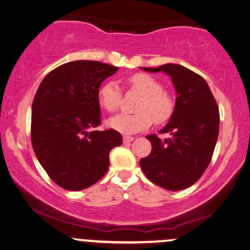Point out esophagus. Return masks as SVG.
<instances>
[{"mask_svg":"<svg viewBox=\"0 0 250 250\" xmlns=\"http://www.w3.org/2000/svg\"><path fill=\"white\" fill-rule=\"evenodd\" d=\"M134 140V138L131 137V135H124L123 137V141H124V144H129V142H132Z\"/></svg>","mask_w":250,"mask_h":250,"instance_id":"34e87169","label":"esophagus"}]
</instances>
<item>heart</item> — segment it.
Segmentation results:
<instances>
[{
  "label": "heart",
  "instance_id": "1",
  "mask_svg": "<svg viewBox=\"0 0 250 250\" xmlns=\"http://www.w3.org/2000/svg\"><path fill=\"white\" fill-rule=\"evenodd\" d=\"M126 85L141 96L134 115H118L110 118L108 124L116 131L124 134H133L148 128L153 121L163 124L172 116L174 101L163 86L154 77L146 73L133 74L126 80ZM122 100L121 88L116 83L108 82L100 88L99 102L106 111L115 112L119 109Z\"/></svg>",
  "mask_w": 250,
  "mask_h": 250
}]
</instances>
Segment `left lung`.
Listing matches in <instances>:
<instances>
[{"mask_svg":"<svg viewBox=\"0 0 250 250\" xmlns=\"http://www.w3.org/2000/svg\"><path fill=\"white\" fill-rule=\"evenodd\" d=\"M148 72H164L177 92L170 122L160 133L147 135L151 153L141 158L142 171L151 183L168 190H180L200 179L212 158L219 133V110L202 77L179 64L141 67Z\"/></svg>","mask_w":250,"mask_h":250,"instance_id":"1","label":"left lung"}]
</instances>
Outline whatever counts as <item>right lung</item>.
Returning <instances> with one entry per match:
<instances>
[{
	"instance_id": "right-lung-1",
	"label": "right lung",
	"mask_w": 250,
	"mask_h": 250,
	"mask_svg": "<svg viewBox=\"0 0 250 250\" xmlns=\"http://www.w3.org/2000/svg\"><path fill=\"white\" fill-rule=\"evenodd\" d=\"M118 67L96 61H74L44 77L32 104L33 150L50 179L67 190H82L104 176L109 153L121 146L115 129L101 124L99 88Z\"/></svg>"
}]
</instances>
